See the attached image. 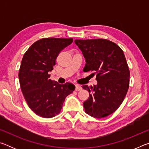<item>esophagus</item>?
I'll use <instances>...</instances> for the list:
<instances>
[{"label": "esophagus", "mask_w": 149, "mask_h": 149, "mask_svg": "<svg viewBox=\"0 0 149 149\" xmlns=\"http://www.w3.org/2000/svg\"><path fill=\"white\" fill-rule=\"evenodd\" d=\"M81 89H82V88L81 87V86H79V85H75V91H81Z\"/></svg>", "instance_id": "esophagus-1"}]
</instances>
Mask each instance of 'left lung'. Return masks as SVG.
I'll use <instances>...</instances> for the list:
<instances>
[{
	"mask_svg": "<svg viewBox=\"0 0 149 149\" xmlns=\"http://www.w3.org/2000/svg\"><path fill=\"white\" fill-rule=\"evenodd\" d=\"M75 43L85 58L84 72L97 74V85L81 86L90 95L84 102L85 112L96 118L107 117L120 107L129 89L130 72L124 53L107 39H77Z\"/></svg>",
	"mask_w": 149,
	"mask_h": 149,
	"instance_id": "1",
	"label": "left lung"
}]
</instances>
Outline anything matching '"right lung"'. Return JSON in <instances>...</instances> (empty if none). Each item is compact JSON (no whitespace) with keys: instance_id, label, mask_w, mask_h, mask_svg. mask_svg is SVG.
<instances>
[{"instance_id":"1","label":"right lung","mask_w":149,"mask_h":149,"mask_svg":"<svg viewBox=\"0 0 149 149\" xmlns=\"http://www.w3.org/2000/svg\"><path fill=\"white\" fill-rule=\"evenodd\" d=\"M73 39L43 38L35 42L24 54L18 74L25 100L39 116L50 118L59 114L65 97L74 91L70 83L60 85L50 79L56 59Z\"/></svg>"}]
</instances>
